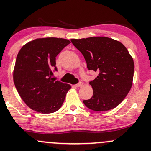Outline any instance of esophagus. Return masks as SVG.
<instances>
[{
	"instance_id": "esophagus-1",
	"label": "esophagus",
	"mask_w": 151,
	"mask_h": 151,
	"mask_svg": "<svg viewBox=\"0 0 151 151\" xmlns=\"http://www.w3.org/2000/svg\"><path fill=\"white\" fill-rule=\"evenodd\" d=\"M82 85H83V83H82V82H79V83H77V85H75V86H76V87H81Z\"/></svg>"
}]
</instances>
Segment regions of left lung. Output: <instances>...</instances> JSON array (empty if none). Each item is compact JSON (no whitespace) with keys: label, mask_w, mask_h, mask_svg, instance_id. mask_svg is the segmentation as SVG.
<instances>
[{"label":"left lung","mask_w":151,"mask_h":151,"mask_svg":"<svg viewBox=\"0 0 151 151\" xmlns=\"http://www.w3.org/2000/svg\"><path fill=\"white\" fill-rule=\"evenodd\" d=\"M83 55L89 70L99 73L90 81L93 89L91 98L84 100L88 109L106 111L119 105L132 88L134 64L126 47L106 37L71 39Z\"/></svg>","instance_id":"1"}]
</instances>
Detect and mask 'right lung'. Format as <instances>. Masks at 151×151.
<instances>
[{
	"label": "right lung",
	"instance_id": "add662e5",
	"mask_svg": "<svg viewBox=\"0 0 151 151\" xmlns=\"http://www.w3.org/2000/svg\"><path fill=\"white\" fill-rule=\"evenodd\" d=\"M63 38H39L25 44L19 52L14 70V82L24 102L35 111L50 114L62 106L69 84L55 81V57L67 45Z\"/></svg>",
	"mask_w": 151,
	"mask_h": 151
}]
</instances>
